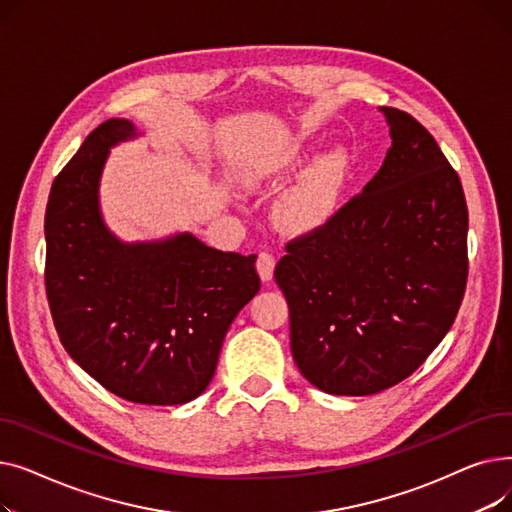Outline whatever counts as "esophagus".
<instances>
[{"label": "esophagus", "instance_id": "obj_1", "mask_svg": "<svg viewBox=\"0 0 512 512\" xmlns=\"http://www.w3.org/2000/svg\"><path fill=\"white\" fill-rule=\"evenodd\" d=\"M276 270V257L272 253H259L257 257V274L263 282H270Z\"/></svg>", "mask_w": 512, "mask_h": 512}]
</instances>
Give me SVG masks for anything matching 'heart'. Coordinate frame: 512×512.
Here are the masks:
<instances>
[{
    "instance_id": "heart-1",
    "label": "heart",
    "mask_w": 512,
    "mask_h": 512,
    "mask_svg": "<svg viewBox=\"0 0 512 512\" xmlns=\"http://www.w3.org/2000/svg\"><path fill=\"white\" fill-rule=\"evenodd\" d=\"M311 155L305 139H294L280 147L267 172H292L303 166ZM353 178V155L336 147L321 155L301 176L278 205L280 222L290 232H315L326 228L342 207L346 188Z\"/></svg>"
}]
</instances>
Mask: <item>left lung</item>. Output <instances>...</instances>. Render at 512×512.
<instances>
[{"mask_svg":"<svg viewBox=\"0 0 512 512\" xmlns=\"http://www.w3.org/2000/svg\"><path fill=\"white\" fill-rule=\"evenodd\" d=\"M380 110L392 137L380 172L326 228L290 240L274 272L294 363L340 396L409 378L454 324L469 274L459 174L413 116Z\"/></svg>","mask_w":512,"mask_h":512,"instance_id":"8db88e82","label":"left lung"}]
</instances>
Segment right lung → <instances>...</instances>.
<instances>
[{"label":"right lung","instance_id":"add662e5","mask_svg":"<svg viewBox=\"0 0 512 512\" xmlns=\"http://www.w3.org/2000/svg\"><path fill=\"white\" fill-rule=\"evenodd\" d=\"M99 124L51 184L45 290L68 355L105 390L139 405H184L209 386L224 336L261 288L257 255L193 234L122 242L103 224L99 180L110 147L134 139Z\"/></svg>","mask_w":512,"mask_h":512}]
</instances>
